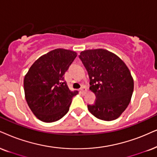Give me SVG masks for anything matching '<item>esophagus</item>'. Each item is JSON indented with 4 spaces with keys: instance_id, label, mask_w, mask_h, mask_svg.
<instances>
[{
    "instance_id": "esophagus-1",
    "label": "esophagus",
    "mask_w": 157,
    "mask_h": 157,
    "mask_svg": "<svg viewBox=\"0 0 157 157\" xmlns=\"http://www.w3.org/2000/svg\"><path fill=\"white\" fill-rule=\"evenodd\" d=\"M86 91H87V89H86V88H85V87H84V86H82V88H80V92L82 93V94H85V93H86Z\"/></svg>"
}]
</instances>
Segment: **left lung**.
<instances>
[{"label":"left lung","instance_id":"8db88e82","mask_svg":"<svg viewBox=\"0 0 157 157\" xmlns=\"http://www.w3.org/2000/svg\"><path fill=\"white\" fill-rule=\"evenodd\" d=\"M90 77V89L96 96L88 109L99 120H116L126 109L133 92L130 70L117 56L104 49L82 51L79 55Z\"/></svg>","mask_w":157,"mask_h":157}]
</instances>
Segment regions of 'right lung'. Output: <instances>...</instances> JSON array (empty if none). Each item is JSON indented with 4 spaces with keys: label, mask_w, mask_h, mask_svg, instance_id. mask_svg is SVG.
<instances>
[{
    "label": "right lung",
    "mask_w": 157,
    "mask_h": 157,
    "mask_svg": "<svg viewBox=\"0 0 157 157\" xmlns=\"http://www.w3.org/2000/svg\"><path fill=\"white\" fill-rule=\"evenodd\" d=\"M74 51L57 48L35 61L24 80L25 98L32 112L44 122L60 120L69 112L73 97L64 74L76 58Z\"/></svg>",
    "instance_id": "add662e5"
}]
</instances>
